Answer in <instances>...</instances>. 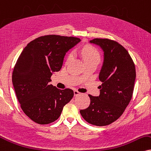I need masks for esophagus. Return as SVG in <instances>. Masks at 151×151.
I'll list each match as a JSON object with an SVG mask.
<instances>
[{"instance_id": "34e87169", "label": "esophagus", "mask_w": 151, "mask_h": 151, "mask_svg": "<svg viewBox=\"0 0 151 151\" xmlns=\"http://www.w3.org/2000/svg\"><path fill=\"white\" fill-rule=\"evenodd\" d=\"M74 96H78L80 94H81V93H80L78 91H77V90H74Z\"/></svg>"}]
</instances>
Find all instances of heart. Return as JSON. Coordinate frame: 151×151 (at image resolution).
<instances>
[{
    "mask_svg": "<svg viewBox=\"0 0 151 151\" xmlns=\"http://www.w3.org/2000/svg\"><path fill=\"white\" fill-rule=\"evenodd\" d=\"M81 54L85 64L92 62L99 63L100 61V59H101L100 54L98 50L95 47L90 45L84 46L81 50ZM71 58L72 55L70 54L68 56V57H67V62H68L71 59Z\"/></svg>",
    "mask_w": 151,
    "mask_h": 151,
    "instance_id": "heart-1",
    "label": "heart"
}]
</instances>
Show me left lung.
<instances>
[{"instance_id": "1", "label": "left lung", "mask_w": 151, "mask_h": 151, "mask_svg": "<svg viewBox=\"0 0 151 151\" xmlns=\"http://www.w3.org/2000/svg\"><path fill=\"white\" fill-rule=\"evenodd\" d=\"M90 43L104 52V62L99 78L100 94H89L90 104L81 110L83 118L93 125L106 126L118 120L132 97L136 79L135 65L127 50L114 40L94 38Z\"/></svg>"}]
</instances>
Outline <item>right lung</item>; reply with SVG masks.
Segmentation results:
<instances>
[{
    "instance_id": "1",
    "label": "right lung",
    "mask_w": 151,
    "mask_h": 151,
    "mask_svg": "<svg viewBox=\"0 0 151 151\" xmlns=\"http://www.w3.org/2000/svg\"><path fill=\"white\" fill-rule=\"evenodd\" d=\"M80 41L75 37L40 36L29 42L19 57L12 84L22 111L33 122H55L73 96L72 90H59L50 82L53 73L61 68L66 53Z\"/></svg>"
}]
</instances>
